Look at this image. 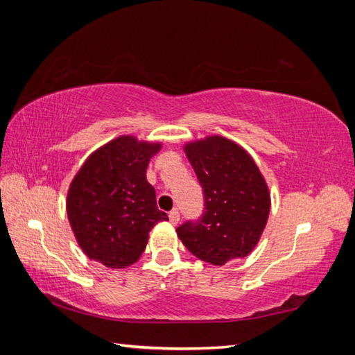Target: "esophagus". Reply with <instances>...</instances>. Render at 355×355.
<instances>
[{
    "instance_id": "34e87169",
    "label": "esophagus",
    "mask_w": 355,
    "mask_h": 355,
    "mask_svg": "<svg viewBox=\"0 0 355 355\" xmlns=\"http://www.w3.org/2000/svg\"><path fill=\"white\" fill-rule=\"evenodd\" d=\"M169 220H171V224H173V225L178 224V220H180V211H178L177 208H173L172 211L169 213Z\"/></svg>"
}]
</instances>
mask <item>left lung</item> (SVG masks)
<instances>
[{"label":"left lung","mask_w":355,"mask_h":355,"mask_svg":"<svg viewBox=\"0 0 355 355\" xmlns=\"http://www.w3.org/2000/svg\"><path fill=\"white\" fill-rule=\"evenodd\" d=\"M184 150L202 186L205 211L180 225L178 238L192 255L216 266L250 254L271 205L254 159L219 136L188 144Z\"/></svg>","instance_id":"left-lung-1"}]
</instances>
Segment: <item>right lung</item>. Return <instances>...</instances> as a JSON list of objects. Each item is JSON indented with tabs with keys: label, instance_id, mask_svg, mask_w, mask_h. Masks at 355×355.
<instances>
[{
	"label": "right lung",
	"instance_id": "add662e5",
	"mask_svg": "<svg viewBox=\"0 0 355 355\" xmlns=\"http://www.w3.org/2000/svg\"><path fill=\"white\" fill-rule=\"evenodd\" d=\"M159 147L120 136L89 156L70 184L71 230L84 254L106 268L136 263L153 225L169 220L156 207L155 188L146 177Z\"/></svg>",
	"mask_w": 355,
	"mask_h": 355
}]
</instances>
